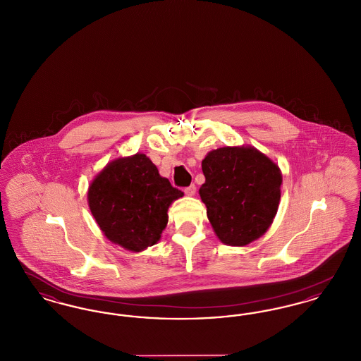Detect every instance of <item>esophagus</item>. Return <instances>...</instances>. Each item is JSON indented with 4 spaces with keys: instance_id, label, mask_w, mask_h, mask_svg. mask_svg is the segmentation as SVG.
Segmentation results:
<instances>
[{
    "instance_id": "esophagus-1",
    "label": "esophagus",
    "mask_w": 361,
    "mask_h": 361,
    "mask_svg": "<svg viewBox=\"0 0 361 361\" xmlns=\"http://www.w3.org/2000/svg\"><path fill=\"white\" fill-rule=\"evenodd\" d=\"M184 192H185L187 196H193V195L196 193V185H195V184H190L189 187L184 189Z\"/></svg>"
}]
</instances>
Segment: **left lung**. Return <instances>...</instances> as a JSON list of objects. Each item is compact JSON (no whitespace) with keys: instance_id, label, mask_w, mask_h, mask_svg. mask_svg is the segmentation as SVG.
I'll return each instance as SVG.
<instances>
[{"instance_id":"obj_1","label":"left lung","mask_w":361,"mask_h":361,"mask_svg":"<svg viewBox=\"0 0 361 361\" xmlns=\"http://www.w3.org/2000/svg\"><path fill=\"white\" fill-rule=\"evenodd\" d=\"M199 189L216 237L230 246L259 238L274 222L283 183L275 162L252 146H226L202 161Z\"/></svg>"}]
</instances>
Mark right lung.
Masks as SVG:
<instances>
[{"instance_id":"1","label":"right lung","mask_w":361,"mask_h":361,"mask_svg":"<svg viewBox=\"0 0 361 361\" xmlns=\"http://www.w3.org/2000/svg\"><path fill=\"white\" fill-rule=\"evenodd\" d=\"M145 154L109 162L87 189V203L104 235L131 252L157 243L168 224V208L183 197Z\"/></svg>"}]
</instances>
